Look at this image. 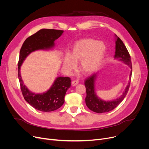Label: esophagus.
<instances>
[{
  "instance_id": "1",
  "label": "esophagus",
  "mask_w": 149,
  "mask_h": 149,
  "mask_svg": "<svg viewBox=\"0 0 149 149\" xmlns=\"http://www.w3.org/2000/svg\"><path fill=\"white\" fill-rule=\"evenodd\" d=\"M77 84H79V81L78 80H74L72 81V86H76Z\"/></svg>"
}]
</instances>
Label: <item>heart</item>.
I'll use <instances>...</instances> for the list:
<instances>
[{"label": "heart", "instance_id": "b5f03b06", "mask_svg": "<svg viewBox=\"0 0 149 149\" xmlns=\"http://www.w3.org/2000/svg\"><path fill=\"white\" fill-rule=\"evenodd\" d=\"M105 48L102 42L92 39H83L77 42L70 55H66L64 67L68 71L74 69L80 61L79 69L83 74H90L97 69L102 61Z\"/></svg>", "mask_w": 149, "mask_h": 149}]
</instances>
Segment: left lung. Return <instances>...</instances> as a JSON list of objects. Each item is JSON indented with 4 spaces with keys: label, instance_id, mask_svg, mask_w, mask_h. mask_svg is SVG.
<instances>
[{
    "label": "left lung",
    "instance_id": "1",
    "mask_svg": "<svg viewBox=\"0 0 149 149\" xmlns=\"http://www.w3.org/2000/svg\"><path fill=\"white\" fill-rule=\"evenodd\" d=\"M114 57L120 61L127 64L128 66H130L132 69L130 55L129 54L124 42L118 37L117 38V40L116 41V52ZM132 70H131V73L130 75V81H129L124 93H123L120 97H119V99L111 102H105L102 100L96 95L94 91V82L97 77V74H93L88 77L85 81V86L86 87V91L85 102L88 108L90 110L95 113H103L110 111L116 107H118L120 102L124 100L128 91L131 82L132 72Z\"/></svg>",
    "mask_w": 149,
    "mask_h": 149
}]
</instances>
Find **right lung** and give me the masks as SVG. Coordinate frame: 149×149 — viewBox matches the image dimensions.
Returning <instances> with one entry per match:
<instances>
[{
  "label": "right lung",
  "instance_id": "right-lung-1",
  "mask_svg": "<svg viewBox=\"0 0 149 149\" xmlns=\"http://www.w3.org/2000/svg\"><path fill=\"white\" fill-rule=\"evenodd\" d=\"M63 33V30L41 29L28 37L24 42L19 53L18 78L24 99L35 109L41 111L50 112L60 108L64 102V96L70 87L69 77L56 78L50 89L42 94L32 93L24 85L21 79L20 67L24 60L32 52L40 49H48L54 46V41Z\"/></svg>",
  "mask_w": 149,
  "mask_h": 149
}]
</instances>
